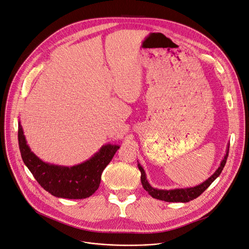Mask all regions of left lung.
Here are the masks:
<instances>
[{
	"instance_id": "1",
	"label": "left lung",
	"mask_w": 249,
	"mask_h": 249,
	"mask_svg": "<svg viewBox=\"0 0 249 249\" xmlns=\"http://www.w3.org/2000/svg\"><path fill=\"white\" fill-rule=\"evenodd\" d=\"M229 150H230V148L228 149L227 155L224 156V159L222 160V162H221L219 168L216 170V172L211 178H209L206 182H203L199 186L190 188V189H177V190H171V191L154 189L147 182L143 168L140 165H138V168L141 172L142 186L146 190V192H148L149 195H151L154 198H157V199H161V200L170 201V202H188L190 200H193L194 198H196L198 196H200L203 192H205L212 185L213 180L220 175L221 171L224 168L225 163H227L228 157H229Z\"/></svg>"
}]
</instances>
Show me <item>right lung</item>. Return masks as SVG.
Masks as SVG:
<instances>
[{
  "label": "right lung",
  "mask_w": 249,
  "mask_h": 249,
  "mask_svg": "<svg viewBox=\"0 0 249 249\" xmlns=\"http://www.w3.org/2000/svg\"><path fill=\"white\" fill-rule=\"evenodd\" d=\"M18 138L22 161L36 182L53 196L71 199L85 198L97 191L103 170L119 149L117 145H105L90 160L69 168L50 165L39 160L27 145L20 124Z\"/></svg>",
  "instance_id": "right-lung-1"
}]
</instances>
